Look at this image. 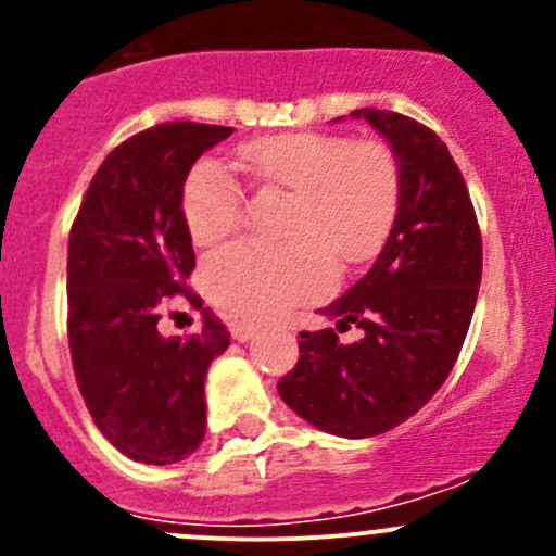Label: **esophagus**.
<instances>
[{
  "instance_id": "34e87169",
  "label": "esophagus",
  "mask_w": 556,
  "mask_h": 556,
  "mask_svg": "<svg viewBox=\"0 0 556 556\" xmlns=\"http://www.w3.org/2000/svg\"><path fill=\"white\" fill-rule=\"evenodd\" d=\"M228 328H231V336L237 341H250L252 336L257 333V325L255 323H239V319H233V323L228 325Z\"/></svg>"
}]
</instances>
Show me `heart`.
<instances>
[{
  "instance_id": "1",
  "label": "heart",
  "mask_w": 556,
  "mask_h": 556,
  "mask_svg": "<svg viewBox=\"0 0 556 556\" xmlns=\"http://www.w3.org/2000/svg\"><path fill=\"white\" fill-rule=\"evenodd\" d=\"M239 166L257 185L295 193L290 247L239 242L212 252L201 266L206 295L220 309L263 319L314 301L333 282L325 251L341 266L371 255L397 206V166L384 144L336 134H268L237 150ZM237 179L204 159L182 185V220L195 244H215L242 223Z\"/></svg>"
}]
</instances>
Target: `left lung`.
<instances>
[{
	"instance_id": "left-lung-1",
	"label": "left lung",
	"mask_w": 556,
	"mask_h": 556,
	"mask_svg": "<svg viewBox=\"0 0 556 556\" xmlns=\"http://www.w3.org/2000/svg\"><path fill=\"white\" fill-rule=\"evenodd\" d=\"M352 117L371 123L395 153V223L366 277L319 309L336 328L301 333L299 363L277 390L314 428L368 439L406 422L450 377L479 295L481 231L439 134L374 106ZM350 324L364 339L341 345Z\"/></svg>"
}]
</instances>
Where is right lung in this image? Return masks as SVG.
I'll use <instances>...</instances> for the list:
<instances>
[{"mask_svg": "<svg viewBox=\"0 0 556 556\" xmlns=\"http://www.w3.org/2000/svg\"><path fill=\"white\" fill-rule=\"evenodd\" d=\"M231 126L159 123L102 161L70 231L66 333L80 395L102 435L126 457L169 465L199 450L204 377L231 333L212 309L201 328L164 336L172 301L201 306L188 288L195 252L182 220L190 166Z\"/></svg>", "mask_w": 556, "mask_h": 556, "instance_id": "right-lung-1", "label": "right lung"}]
</instances>
